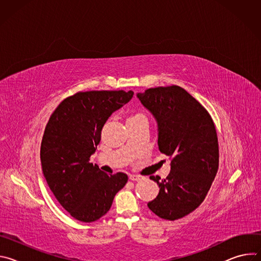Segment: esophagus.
<instances>
[{
    "mask_svg": "<svg viewBox=\"0 0 261 261\" xmlns=\"http://www.w3.org/2000/svg\"><path fill=\"white\" fill-rule=\"evenodd\" d=\"M129 178L131 180H139L140 179V176L139 175H136V174H130L129 175Z\"/></svg>",
    "mask_w": 261,
    "mask_h": 261,
    "instance_id": "obj_1",
    "label": "esophagus"
}]
</instances>
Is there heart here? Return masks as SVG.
<instances>
[{"mask_svg": "<svg viewBox=\"0 0 261 261\" xmlns=\"http://www.w3.org/2000/svg\"><path fill=\"white\" fill-rule=\"evenodd\" d=\"M132 118H144V117H143V116H142V115H139V114H138V115H135V116H133V117H131V118H130V119H132Z\"/></svg>", "mask_w": 261, "mask_h": 261, "instance_id": "obj_1", "label": "heart"}]
</instances>
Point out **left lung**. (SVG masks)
Instances as JSON below:
<instances>
[{"label": "left lung", "mask_w": 261, "mask_h": 261, "mask_svg": "<svg viewBox=\"0 0 261 261\" xmlns=\"http://www.w3.org/2000/svg\"><path fill=\"white\" fill-rule=\"evenodd\" d=\"M137 98L157 122L160 152L171 158L166 178L150 176L160 190L147 206L165 220L182 218L204 200L218 171L214 122L206 109L177 86L147 89Z\"/></svg>", "instance_id": "8db88e82"}]
</instances>
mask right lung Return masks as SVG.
<instances>
[{
  "label": "right lung",
  "instance_id": "right-lung-1",
  "mask_svg": "<svg viewBox=\"0 0 261 261\" xmlns=\"http://www.w3.org/2000/svg\"><path fill=\"white\" fill-rule=\"evenodd\" d=\"M132 91H89L66 98L45 127L40 159L48 187L76 220L90 223L104 216L128 180L126 173L107 174L90 162L101 130Z\"/></svg>",
  "mask_w": 261,
  "mask_h": 261
}]
</instances>
